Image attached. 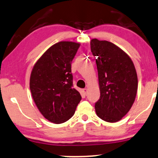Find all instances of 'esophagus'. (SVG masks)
Segmentation results:
<instances>
[{"instance_id":"obj_1","label":"esophagus","mask_w":158,"mask_h":158,"mask_svg":"<svg viewBox=\"0 0 158 158\" xmlns=\"http://www.w3.org/2000/svg\"><path fill=\"white\" fill-rule=\"evenodd\" d=\"M82 92H83V93L86 95L87 93V89H82Z\"/></svg>"}]
</instances>
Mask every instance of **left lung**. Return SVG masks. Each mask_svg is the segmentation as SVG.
Masks as SVG:
<instances>
[{"label":"left lung","mask_w":158,"mask_h":158,"mask_svg":"<svg viewBox=\"0 0 158 158\" xmlns=\"http://www.w3.org/2000/svg\"><path fill=\"white\" fill-rule=\"evenodd\" d=\"M91 51L95 59L100 86L95 103L97 115L110 123L119 121L130 110L138 91V76L132 60L118 46L92 39Z\"/></svg>","instance_id":"8db88e82"}]
</instances>
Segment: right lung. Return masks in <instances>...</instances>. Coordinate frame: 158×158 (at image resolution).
<instances>
[{
    "instance_id": "1",
    "label": "right lung",
    "mask_w": 158,
    "mask_h": 158,
    "mask_svg": "<svg viewBox=\"0 0 158 158\" xmlns=\"http://www.w3.org/2000/svg\"><path fill=\"white\" fill-rule=\"evenodd\" d=\"M79 44L61 41L52 46L35 64L30 76V90L35 104L44 118L62 123L74 115L81 101L73 87L71 64Z\"/></svg>"
}]
</instances>
